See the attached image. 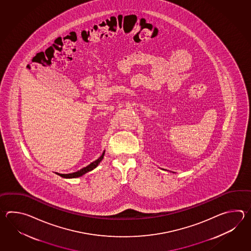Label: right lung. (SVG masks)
Listing matches in <instances>:
<instances>
[{
	"label": "right lung",
	"mask_w": 251,
	"mask_h": 251,
	"mask_svg": "<svg viewBox=\"0 0 251 251\" xmlns=\"http://www.w3.org/2000/svg\"><path fill=\"white\" fill-rule=\"evenodd\" d=\"M104 152H105V151H104ZM104 152L102 153L101 156H100L98 160L93 161V162H91L90 165H88L87 167H85V168L81 169L80 171H76V172H74V173H69V174H59V173H57V174H58L59 176L66 177V178H73V177H78V176H82L83 174H85V173L89 172V171H92L93 169L96 168L97 166L99 165V163L101 161L103 157H104Z\"/></svg>",
	"instance_id": "right-lung-1"
}]
</instances>
